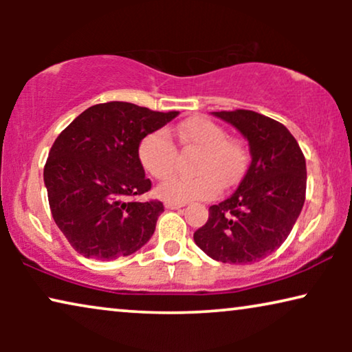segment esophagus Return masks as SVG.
Returning a JSON list of instances; mask_svg holds the SVG:
<instances>
[{"instance_id": "34e87169", "label": "esophagus", "mask_w": 352, "mask_h": 352, "mask_svg": "<svg viewBox=\"0 0 352 352\" xmlns=\"http://www.w3.org/2000/svg\"><path fill=\"white\" fill-rule=\"evenodd\" d=\"M165 206L168 210H179V208H182V204H176V201H165Z\"/></svg>"}]
</instances>
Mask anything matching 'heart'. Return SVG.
I'll use <instances>...</instances> for the list:
<instances>
[{
    "instance_id": "heart-1",
    "label": "heart",
    "mask_w": 352,
    "mask_h": 352,
    "mask_svg": "<svg viewBox=\"0 0 352 352\" xmlns=\"http://www.w3.org/2000/svg\"><path fill=\"white\" fill-rule=\"evenodd\" d=\"M182 151L199 152L192 162L194 176H175L158 186L157 194L168 201L210 199L221 187L235 184L247 166V153L237 141L229 139L218 123L204 117L189 118L177 128ZM142 165L157 179H166L177 165V147L166 129H157L139 146Z\"/></svg>"
}]
</instances>
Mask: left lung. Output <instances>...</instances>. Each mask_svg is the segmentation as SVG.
I'll use <instances>...</instances> for the list:
<instances>
[{
	"label": "left lung",
	"mask_w": 352,
	"mask_h": 352,
	"mask_svg": "<svg viewBox=\"0 0 352 352\" xmlns=\"http://www.w3.org/2000/svg\"><path fill=\"white\" fill-rule=\"evenodd\" d=\"M213 115L247 139L252 162L234 194L210 206L194 240L216 261L252 264L290 235L306 199V160L296 139L276 120L253 110Z\"/></svg>",
	"instance_id": "1"
}]
</instances>
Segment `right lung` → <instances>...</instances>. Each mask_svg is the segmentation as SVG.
<instances>
[{
  "label": "right lung",
  "instance_id": "right-lung-1",
  "mask_svg": "<svg viewBox=\"0 0 352 352\" xmlns=\"http://www.w3.org/2000/svg\"><path fill=\"white\" fill-rule=\"evenodd\" d=\"M177 115L115 100L86 109L57 136L43 173L47 200L57 228L85 258L129 256L151 240L163 204L128 200L152 186L139 146Z\"/></svg>",
  "mask_w": 352,
  "mask_h": 352
}]
</instances>
